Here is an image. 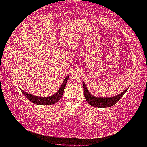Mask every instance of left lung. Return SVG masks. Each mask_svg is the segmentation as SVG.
I'll list each match as a JSON object with an SVG mask.
<instances>
[{
	"label": "left lung",
	"mask_w": 147,
	"mask_h": 147,
	"mask_svg": "<svg viewBox=\"0 0 147 147\" xmlns=\"http://www.w3.org/2000/svg\"><path fill=\"white\" fill-rule=\"evenodd\" d=\"M83 88L84 93L86 100L90 105L98 108H106L112 107L113 105H115L117 102H118V101L123 96V95L125 93V92L127 91L129 87L124 92H122V93L110 98H98L94 96H92L90 92H89L88 89H87V87L85 84V83L84 82Z\"/></svg>",
	"instance_id": "8db88e82"
}]
</instances>
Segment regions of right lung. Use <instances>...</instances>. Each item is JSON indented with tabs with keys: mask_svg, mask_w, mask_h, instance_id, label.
<instances>
[{
	"mask_svg": "<svg viewBox=\"0 0 147 147\" xmlns=\"http://www.w3.org/2000/svg\"><path fill=\"white\" fill-rule=\"evenodd\" d=\"M69 76H66L65 79L63 80V82L61 84L60 88L59 89L58 92L53 94V96H51L49 97H40L37 96H34L30 94H28L27 92H25L23 91L22 89H20L22 91L23 94H24L26 96V98L28 99L29 101H30L31 102L34 103L37 105H53L56 103L57 101H58L60 100L62 95L63 94V92L65 90V88L67 84V80L68 79Z\"/></svg>",
	"mask_w": 147,
	"mask_h": 147,
	"instance_id": "add662e5",
	"label": "right lung"
}]
</instances>
